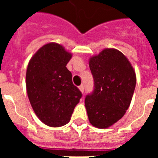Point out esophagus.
Instances as JSON below:
<instances>
[{
    "mask_svg": "<svg viewBox=\"0 0 158 158\" xmlns=\"http://www.w3.org/2000/svg\"><path fill=\"white\" fill-rule=\"evenodd\" d=\"M79 90L82 92V93H84V86L83 85V84H82V85H80V86L79 87Z\"/></svg>",
    "mask_w": 158,
    "mask_h": 158,
    "instance_id": "34e87169",
    "label": "esophagus"
}]
</instances>
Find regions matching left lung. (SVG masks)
<instances>
[{"mask_svg": "<svg viewBox=\"0 0 158 158\" xmlns=\"http://www.w3.org/2000/svg\"><path fill=\"white\" fill-rule=\"evenodd\" d=\"M94 87L85 98L89 120L105 129L123 117L132 100L136 75L126 57L115 49H105L90 58Z\"/></svg>", "mask_w": 158, "mask_h": 158, "instance_id": "1", "label": "left lung"}]
</instances>
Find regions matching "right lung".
<instances>
[{
    "label": "right lung",
    "mask_w": 158,
    "mask_h": 158,
    "mask_svg": "<svg viewBox=\"0 0 158 158\" xmlns=\"http://www.w3.org/2000/svg\"><path fill=\"white\" fill-rule=\"evenodd\" d=\"M71 54L57 43H48L34 54L26 72V88L34 112L45 125L60 127L70 120L82 93L66 68Z\"/></svg>",
    "instance_id": "add662e5"
}]
</instances>
